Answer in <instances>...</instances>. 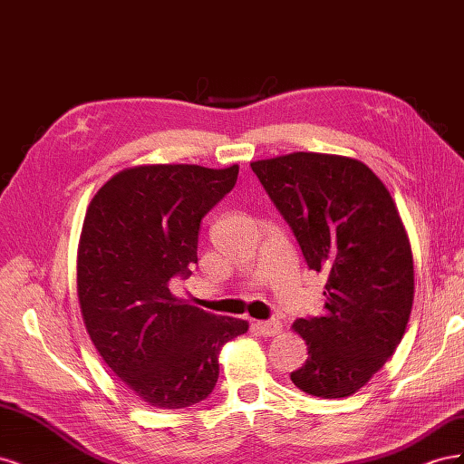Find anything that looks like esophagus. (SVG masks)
<instances>
[{"label":"esophagus","mask_w":464,"mask_h":464,"mask_svg":"<svg viewBox=\"0 0 464 464\" xmlns=\"http://www.w3.org/2000/svg\"><path fill=\"white\" fill-rule=\"evenodd\" d=\"M257 329L263 336H275L283 331V325H280L276 319H269V321H257Z\"/></svg>","instance_id":"esophagus-1"}]
</instances>
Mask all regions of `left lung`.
Here are the masks:
<instances>
[{"mask_svg": "<svg viewBox=\"0 0 464 464\" xmlns=\"http://www.w3.org/2000/svg\"><path fill=\"white\" fill-rule=\"evenodd\" d=\"M251 170L307 266L327 276L323 314L292 325L307 344L292 383L321 399L350 397L395 353L412 310V249L395 201L366 164L336 154L292 152Z\"/></svg>", "mask_w": 464, "mask_h": 464, "instance_id": "left-lung-1", "label": "left lung"}]
</instances>
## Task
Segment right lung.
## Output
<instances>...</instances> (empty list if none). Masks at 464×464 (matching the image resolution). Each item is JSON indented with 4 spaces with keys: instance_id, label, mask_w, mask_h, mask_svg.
I'll use <instances>...</instances> for the list:
<instances>
[{
    "instance_id": "1",
    "label": "right lung",
    "mask_w": 464,
    "mask_h": 464,
    "mask_svg": "<svg viewBox=\"0 0 464 464\" xmlns=\"http://www.w3.org/2000/svg\"><path fill=\"white\" fill-rule=\"evenodd\" d=\"M240 166L128 168L98 189L82 224L77 292L108 368L154 409H186L218 379L224 343L247 321L178 300L170 280L198 263L203 217L236 186Z\"/></svg>"
}]
</instances>
